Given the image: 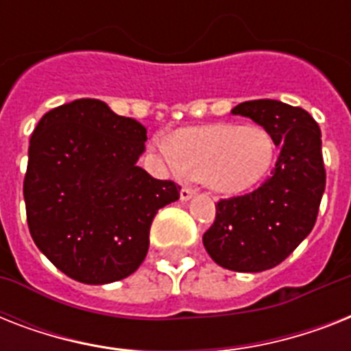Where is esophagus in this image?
I'll use <instances>...</instances> for the list:
<instances>
[{
  "label": "esophagus",
  "mask_w": 351,
  "mask_h": 351,
  "mask_svg": "<svg viewBox=\"0 0 351 351\" xmlns=\"http://www.w3.org/2000/svg\"><path fill=\"white\" fill-rule=\"evenodd\" d=\"M195 193L197 189H193V187H182L180 189V200L182 202H187V200H191L195 197Z\"/></svg>",
  "instance_id": "esophagus-1"
}]
</instances>
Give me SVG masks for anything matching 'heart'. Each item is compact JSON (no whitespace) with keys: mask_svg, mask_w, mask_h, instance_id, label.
Wrapping results in <instances>:
<instances>
[{"mask_svg":"<svg viewBox=\"0 0 351 351\" xmlns=\"http://www.w3.org/2000/svg\"><path fill=\"white\" fill-rule=\"evenodd\" d=\"M176 175L202 178L213 191L234 195L256 186L275 158V142L261 125L189 127L158 143Z\"/></svg>","mask_w":351,"mask_h":351,"instance_id":"heart-1","label":"heart"}]
</instances>
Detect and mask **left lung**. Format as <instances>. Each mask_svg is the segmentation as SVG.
I'll return each instance as SVG.
<instances>
[{
  "instance_id": "1",
  "label": "left lung",
  "mask_w": 351,
  "mask_h": 351,
  "mask_svg": "<svg viewBox=\"0 0 351 351\" xmlns=\"http://www.w3.org/2000/svg\"><path fill=\"white\" fill-rule=\"evenodd\" d=\"M231 114L264 127L280 154L261 187L217 204L202 242L226 269L266 271L288 258L315 226L326 186L321 129L310 112L278 100L242 101Z\"/></svg>"
}]
</instances>
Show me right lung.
<instances>
[{
	"instance_id": "1",
	"label": "right lung",
	"mask_w": 351,
	"mask_h": 351,
	"mask_svg": "<svg viewBox=\"0 0 351 351\" xmlns=\"http://www.w3.org/2000/svg\"><path fill=\"white\" fill-rule=\"evenodd\" d=\"M147 129L106 101L82 98L38 121L23 182L27 222L38 250L67 277L109 284L129 277L149 250L160 208L180 187L136 162Z\"/></svg>"
}]
</instances>
